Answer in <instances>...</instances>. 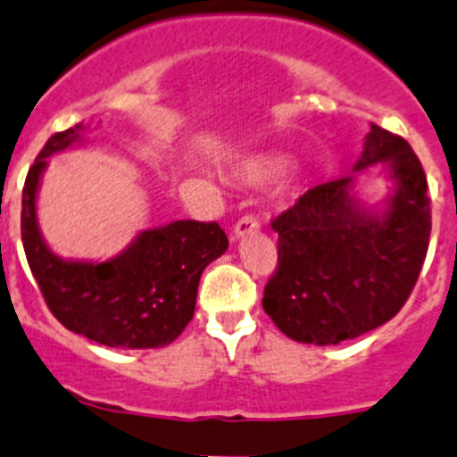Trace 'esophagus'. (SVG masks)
I'll use <instances>...</instances> for the list:
<instances>
[{
	"instance_id": "obj_1",
	"label": "esophagus",
	"mask_w": 457,
	"mask_h": 457,
	"mask_svg": "<svg viewBox=\"0 0 457 457\" xmlns=\"http://www.w3.org/2000/svg\"><path fill=\"white\" fill-rule=\"evenodd\" d=\"M254 232H259V220H256L254 216H243V219H238L237 225H234V238H243L247 237V234Z\"/></svg>"
}]
</instances>
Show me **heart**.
Instances as JSON below:
<instances>
[{
	"mask_svg": "<svg viewBox=\"0 0 457 457\" xmlns=\"http://www.w3.org/2000/svg\"><path fill=\"white\" fill-rule=\"evenodd\" d=\"M286 165L287 161L281 154H252V156L237 162L234 174H237V179L245 185H263L268 183V180L277 179V176L286 170ZM296 185H299V179H296V176L286 179L278 185V196H292V194L296 192Z\"/></svg>",
	"mask_w": 457,
	"mask_h": 457,
	"instance_id": "heart-1",
	"label": "heart"
}]
</instances>
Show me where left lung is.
I'll use <instances>...</instances> for the list:
<instances>
[{
  "instance_id": "1",
  "label": "left lung",
  "mask_w": 457,
  "mask_h": 457,
  "mask_svg": "<svg viewBox=\"0 0 457 457\" xmlns=\"http://www.w3.org/2000/svg\"><path fill=\"white\" fill-rule=\"evenodd\" d=\"M384 166L392 192L356 198V176ZM427 176L411 145L370 125L353 174L308 189L277 216L278 268L263 310L290 339L337 346L391 321L409 299L431 234Z\"/></svg>"
}]
</instances>
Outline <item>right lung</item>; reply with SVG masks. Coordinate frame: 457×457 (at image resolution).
Returning <instances> with one entry per match:
<instances>
[{"instance_id":"1","label":"right lung","mask_w":457,"mask_h":457,"mask_svg":"<svg viewBox=\"0 0 457 457\" xmlns=\"http://www.w3.org/2000/svg\"><path fill=\"white\" fill-rule=\"evenodd\" d=\"M78 122L51 136L21 192V243L48 310L71 332L109 348H162L194 317L201 274L228 250L219 223L174 220L138 237L106 261L64 259L44 241L37 194L53 154L84 143Z\"/></svg>"}]
</instances>
